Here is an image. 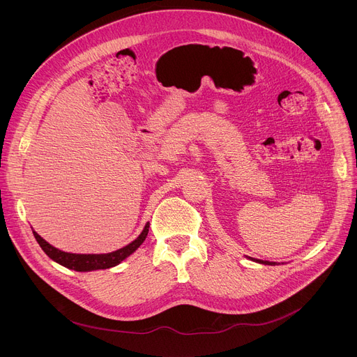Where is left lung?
I'll return each mask as SVG.
<instances>
[{
  "label": "left lung",
  "mask_w": 357,
  "mask_h": 357,
  "mask_svg": "<svg viewBox=\"0 0 357 357\" xmlns=\"http://www.w3.org/2000/svg\"><path fill=\"white\" fill-rule=\"evenodd\" d=\"M254 261H257L260 264H266V266H275V263H271V261H264V260H256V259H251Z\"/></svg>",
  "instance_id": "left-lung-1"
}]
</instances>
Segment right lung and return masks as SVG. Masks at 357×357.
<instances>
[{"mask_svg":"<svg viewBox=\"0 0 357 357\" xmlns=\"http://www.w3.org/2000/svg\"><path fill=\"white\" fill-rule=\"evenodd\" d=\"M149 223L145 225L142 233L128 245L116 250L113 252L107 254H73V252H65L62 250L55 248L54 245H50L47 241H45L36 231H33V236L36 241L39 243L40 248L46 252V256L52 259L54 261L59 263L61 266L75 270V271H93V270H106L112 268L117 264H120L124 259H127L130 254H132L145 240L148 234Z\"/></svg>","mask_w":357,"mask_h":357,"instance_id":"1","label":"right lung"}]
</instances>
